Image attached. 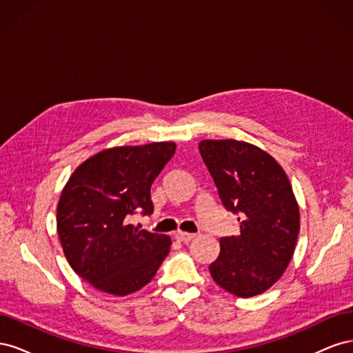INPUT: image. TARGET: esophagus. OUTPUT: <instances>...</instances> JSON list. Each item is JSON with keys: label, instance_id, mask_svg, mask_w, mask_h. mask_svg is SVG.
Wrapping results in <instances>:
<instances>
[{"label": "esophagus", "instance_id": "34e87169", "mask_svg": "<svg viewBox=\"0 0 353 353\" xmlns=\"http://www.w3.org/2000/svg\"><path fill=\"white\" fill-rule=\"evenodd\" d=\"M194 237H196V234H190V232H184V231H178L175 234V239L179 240V241H183V243H188V241L193 240Z\"/></svg>", "mask_w": 353, "mask_h": 353}]
</instances>
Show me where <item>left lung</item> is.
I'll return each instance as SVG.
<instances>
[{
	"label": "left lung",
	"mask_w": 353,
	"mask_h": 353,
	"mask_svg": "<svg viewBox=\"0 0 353 353\" xmlns=\"http://www.w3.org/2000/svg\"><path fill=\"white\" fill-rule=\"evenodd\" d=\"M203 162L227 210L237 213L239 236L222 237L212 279L239 297L262 294L290 263L301 213L290 181L258 145L237 140H203Z\"/></svg>",
	"instance_id": "left-lung-1"
}]
</instances>
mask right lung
Returning <instances> with one entry per match:
<instances>
[{"label": "right lung", "mask_w": 353, "mask_h": 353, "mask_svg": "<svg viewBox=\"0 0 353 353\" xmlns=\"http://www.w3.org/2000/svg\"><path fill=\"white\" fill-rule=\"evenodd\" d=\"M172 141L105 148L70 175L57 205V234L72 270L99 290L126 296L153 280L172 244L128 223L153 212L150 187L174 156Z\"/></svg>", "instance_id": "right-lung-1"}]
</instances>
